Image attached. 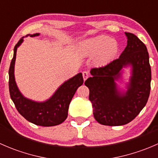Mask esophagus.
Instances as JSON below:
<instances>
[{
  "mask_svg": "<svg viewBox=\"0 0 158 158\" xmlns=\"http://www.w3.org/2000/svg\"><path fill=\"white\" fill-rule=\"evenodd\" d=\"M89 76H90V74H89V73H88V72L84 71L83 73H82V76H83V79H84V81L86 80V79H88V78L89 77Z\"/></svg>",
  "mask_w": 158,
  "mask_h": 158,
  "instance_id": "obj_1",
  "label": "esophagus"
}]
</instances>
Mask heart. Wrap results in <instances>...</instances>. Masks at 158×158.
<instances>
[{"mask_svg": "<svg viewBox=\"0 0 158 158\" xmlns=\"http://www.w3.org/2000/svg\"><path fill=\"white\" fill-rule=\"evenodd\" d=\"M79 50L85 56H95L98 65H106L112 61L118 52V44L107 36H98L83 41L79 45Z\"/></svg>", "mask_w": 158, "mask_h": 158, "instance_id": "heart-1", "label": "heart"}]
</instances>
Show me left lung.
Segmentation results:
<instances>
[{
  "label": "left lung",
  "instance_id": "left-lung-1",
  "mask_svg": "<svg viewBox=\"0 0 158 158\" xmlns=\"http://www.w3.org/2000/svg\"><path fill=\"white\" fill-rule=\"evenodd\" d=\"M128 44L120 57L106 66L92 68L85 85L89 89V100L94 118L109 126L124 125L136 118L146 106L151 90V70L146 46L131 33L125 32ZM132 66V76L125 94L117 89L114 81L124 66Z\"/></svg>",
  "mask_w": 158,
  "mask_h": 158
}]
</instances>
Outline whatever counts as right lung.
I'll return each instance as SVG.
<instances>
[{
	"mask_svg": "<svg viewBox=\"0 0 158 158\" xmlns=\"http://www.w3.org/2000/svg\"><path fill=\"white\" fill-rule=\"evenodd\" d=\"M29 36L33 37L39 36V33ZM23 40L21 38L14 47V56L9 69V92L11 99L18 112L28 122L44 127L60 125L67 118L70 102L77 89L83 83L82 74L79 73L65 82L47 102H36L24 98L17 89L14 79L17 49Z\"/></svg>",
	"mask_w": 158,
	"mask_h": 158,
	"instance_id": "obj_1",
	"label": "right lung"
}]
</instances>
